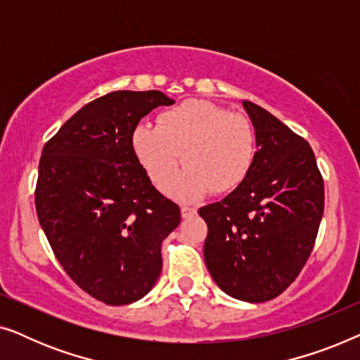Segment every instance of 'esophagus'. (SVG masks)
Returning a JSON list of instances; mask_svg holds the SVG:
<instances>
[{"mask_svg": "<svg viewBox=\"0 0 360 360\" xmlns=\"http://www.w3.org/2000/svg\"><path fill=\"white\" fill-rule=\"evenodd\" d=\"M181 218H191V216L196 214V210L191 208V206H181Z\"/></svg>", "mask_w": 360, "mask_h": 360, "instance_id": "1", "label": "esophagus"}]
</instances>
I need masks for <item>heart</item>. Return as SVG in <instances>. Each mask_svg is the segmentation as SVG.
Listing matches in <instances>:
<instances>
[{"label": "heart", "instance_id": "1", "mask_svg": "<svg viewBox=\"0 0 360 360\" xmlns=\"http://www.w3.org/2000/svg\"><path fill=\"white\" fill-rule=\"evenodd\" d=\"M137 160L157 188H165L180 162L186 165L170 191L191 201L213 188L233 191L248 179L255 159V134L248 117L201 100L160 112L157 126L141 122L132 132Z\"/></svg>", "mask_w": 360, "mask_h": 360}]
</instances>
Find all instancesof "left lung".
<instances>
[{
  "label": "left lung",
  "instance_id": "left-lung-1",
  "mask_svg": "<svg viewBox=\"0 0 360 360\" xmlns=\"http://www.w3.org/2000/svg\"><path fill=\"white\" fill-rule=\"evenodd\" d=\"M255 132L248 179L198 210L208 224L205 264L229 297L262 303L298 277L324 210V184L311 147L264 108L243 101Z\"/></svg>",
  "mask_w": 360,
  "mask_h": 360
}]
</instances>
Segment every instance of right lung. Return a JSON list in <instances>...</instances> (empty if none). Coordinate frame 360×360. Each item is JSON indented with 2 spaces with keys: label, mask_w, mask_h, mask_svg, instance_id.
<instances>
[{
  "label": "right lung",
  "mask_w": 360,
  "mask_h": 360,
  "mask_svg": "<svg viewBox=\"0 0 360 360\" xmlns=\"http://www.w3.org/2000/svg\"><path fill=\"white\" fill-rule=\"evenodd\" d=\"M162 91H112L77 111L44 146L36 211L63 270L106 304L146 297L162 270V240L180 208L155 190L132 149V132Z\"/></svg>",
  "instance_id": "1"
}]
</instances>
